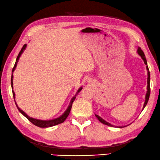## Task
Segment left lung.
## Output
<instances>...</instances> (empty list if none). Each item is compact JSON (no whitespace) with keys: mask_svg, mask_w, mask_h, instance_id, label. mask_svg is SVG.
<instances>
[{"mask_svg":"<svg viewBox=\"0 0 160 160\" xmlns=\"http://www.w3.org/2000/svg\"><path fill=\"white\" fill-rule=\"evenodd\" d=\"M137 53H138V54L140 56V57H141V58H142L143 61V62H144V64L147 65V67H147V75H148V78H147V93H146V96H145V102H144V103H143V109L145 108L146 106H147V104L148 98H149V96H150V72H149V70H148V67L147 66V59H146L144 53L143 52V51L141 50V48H140V47H138V50H137ZM95 115H96V118H97L98 120H99L101 122L103 123V124H104V125H107L108 126H110V127H114V128H124V127H126V126H128V125H126V126H116V125H114L111 124V123L108 122L107 121H106V120H103V119L101 118L99 115H97V114H95Z\"/></svg>","mask_w":160,"mask_h":160,"instance_id":"left-lung-1","label":"left lung"}]
</instances>
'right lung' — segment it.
Segmentation results:
<instances>
[{"label": "right lung", "mask_w": 160, "mask_h": 160, "mask_svg": "<svg viewBox=\"0 0 160 160\" xmlns=\"http://www.w3.org/2000/svg\"><path fill=\"white\" fill-rule=\"evenodd\" d=\"M27 47V45H24L23 47H22V48L21 49V51H20V52L19 54L17 56V60H16V62H15V64H14V67H13V68L12 69V79H11V85H12V88L13 89V71L15 70L16 69V67H17V63H18V61H19L20 57H21L22 53L24 52V51L25 50ZM82 89V87H80L79 89L78 90L77 93L75 96H73L72 98V99L70 101V103H69V104L68 106V107H67V109H66V111H65L64 113H63L62 115L60 117H58L57 118H55V119H53V120H38V119H35V118H30V116H28V114H27L25 112H24L23 110H22L20 108L18 107L17 103H16V101H15V93L14 91H13V90H12V93H13V98H14V102L16 105H17V107L19 111L21 112V113L23 114V115L25 117V118L28 119V120L30 121L32 123V124H34L35 125L38 126V127H40V128H49V127H52V126H54V125H57L60 124V123H62L64 121L66 120L67 117H68L69 112H70V110L72 109V103L74 102V101H75V98H76V96L78 95V93H79V92L81 91V90Z\"/></svg>", "instance_id": "right-lung-1"}]
</instances>
